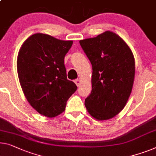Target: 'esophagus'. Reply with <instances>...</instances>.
Returning <instances> with one entry per match:
<instances>
[{"instance_id":"1","label":"esophagus","mask_w":156,"mask_h":156,"mask_svg":"<svg viewBox=\"0 0 156 156\" xmlns=\"http://www.w3.org/2000/svg\"><path fill=\"white\" fill-rule=\"evenodd\" d=\"M75 83H76V85L79 87V86H80V84H81V81L80 80H75Z\"/></svg>"}]
</instances>
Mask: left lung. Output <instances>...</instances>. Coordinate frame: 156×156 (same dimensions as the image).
<instances>
[{"label": "left lung", "mask_w": 156, "mask_h": 156, "mask_svg": "<svg viewBox=\"0 0 156 156\" xmlns=\"http://www.w3.org/2000/svg\"><path fill=\"white\" fill-rule=\"evenodd\" d=\"M93 67L92 90L85 106L98 121L114 118L125 107L133 89L135 62L133 51L112 31L80 41Z\"/></svg>", "instance_id": "8db88e82"}]
</instances>
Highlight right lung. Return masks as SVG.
<instances>
[{"label": "right lung", "mask_w": 156, "mask_h": 156, "mask_svg": "<svg viewBox=\"0 0 156 156\" xmlns=\"http://www.w3.org/2000/svg\"><path fill=\"white\" fill-rule=\"evenodd\" d=\"M73 43L38 33L28 37L19 51L16 68L23 94L33 109L49 118L63 113L77 88L67 79L64 65Z\"/></svg>", "instance_id": "1"}]
</instances>
